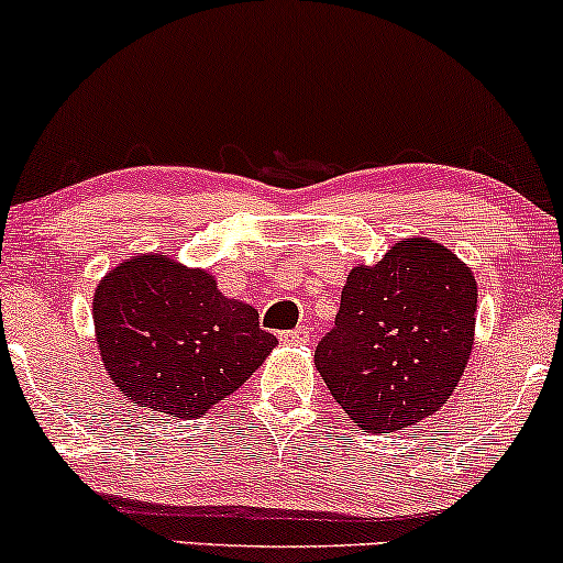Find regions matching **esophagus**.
Masks as SVG:
<instances>
[{"mask_svg": "<svg viewBox=\"0 0 563 563\" xmlns=\"http://www.w3.org/2000/svg\"><path fill=\"white\" fill-rule=\"evenodd\" d=\"M280 341L288 343V346H307L309 328H296V330H288V333H280Z\"/></svg>", "mask_w": 563, "mask_h": 563, "instance_id": "esophagus-1", "label": "esophagus"}]
</instances>
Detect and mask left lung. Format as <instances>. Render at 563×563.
<instances>
[{"label":"left lung","instance_id":"8db88e82","mask_svg":"<svg viewBox=\"0 0 563 563\" xmlns=\"http://www.w3.org/2000/svg\"><path fill=\"white\" fill-rule=\"evenodd\" d=\"M477 280L432 239H401L346 277L335 328L314 364L364 432H396L435 415L475 346Z\"/></svg>","mask_w":563,"mask_h":563}]
</instances>
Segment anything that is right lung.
Wrapping results in <instances>:
<instances>
[{"label":"right lung","instance_id":"right-lung-1","mask_svg":"<svg viewBox=\"0 0 563 563\" xmlns=\"http://www.w3.org/2000/svg\"><path fill=\"white\" fill-rule=\"evenodd\" d=\"M93 333L114 388L178 419L233 396L277 346L254 307L222 296L212 273L167 254L131 256L101 277Z\"/></svg>","mask_w":563,"mask_h":563}]
</instances>
